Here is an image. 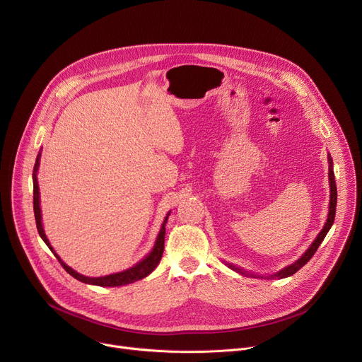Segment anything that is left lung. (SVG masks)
<instances>
[{
	"label": "left lung",
	"instance_id": "1",
	"mask_svg": "<svg viewBox=\"0 0 362 362\" xmlns=\"http://www.w3.org/2000/svg\"><path fill=\"white\" fill-rule=\"evenodd\" d=\"M327 161H329V186H330V202H329V214H327V220H326V224H325V227H323V230L317 234V237H316V240L315 242L311 243V246L305 250V253L298 259V260H296L293 264H290V267H286V268H284V269H281L279 272H276L275 275H272V278H286V276H291V275H294L298 269H301L304 264L313 257V255L316 253V250L319 249V246L322 245V242H323V238L326 237V234H327V231L330 230V227L333 226V221H334V214H336V201H338V192H336V183H334V173H333V160H332V157L330 156H327ZM227 267L230 268V269H233V271H235V272H238V274H242V275H249L246 271H243V269H240V268H237V267H234V264H231V263H227Z\"/></svg>",
	"mask_w": 362,
	"mask_h": 362
}]
</instances>
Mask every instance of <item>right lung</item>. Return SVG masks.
<instances>
[{
    "mask_svg": "<svg viewBox=\"0 0 362 362\" xmlns=\"http://www.w3.org/2000/svg\"><path fill=\"white\" fill-rule=\"evenodd\" d=\"M39 160H40V153L37 154V158H36V163H35V168H33V209H35V220H36V227H37V231H39V235L42 237L43 242L46 243V246L51 249V252L55 255V257L59 260L61 267L71 275L74 276L76 279L84 282V284H91V285H99V286H120V285H127V284H132L135 281H139L142 278L148 276L154 269L157 264L160 263L161 260V256H163V252H164V235H165V223H167V218L168 215H170V212L167 214V216L164 218V223L160 228V233L157 235V240H156V245L153 247V250L144 257L141 262H138L135 267L127 269V271H122V272H117V274H112V275H106V276H99V278H90V276H84V275H80L78 272H76L72 268H69L66 263H64L61 260V257L55 253L54 247L51 246L49 240H47L45 231H43V226H42V214H40V199H39V185H37V168H39Z\"/></svg>",
    "mask_w": 362,
    "mask_h": 362,
    "instance_id": "obj_1",
    "label": "right lung"
}]
</instances>
